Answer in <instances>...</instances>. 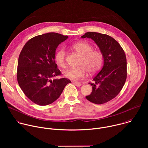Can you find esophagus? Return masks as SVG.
I'll return each instance as SVG.
<instances>
[{"mask_svg":"<svg viewBox=\"0 0 148 148\" xmlns=\"http://www.w3.org/2000/svg\"><path fill=\"white\" fill-rule=\"evenodd\" d=\"M73 83L74 85L77 87H80L81 86V83H80L79 82H73Z\"/></svg>","mask_w":148,"mask_h":148,"instance_id":"obj_1","label":"esophagus"}]
</instances>
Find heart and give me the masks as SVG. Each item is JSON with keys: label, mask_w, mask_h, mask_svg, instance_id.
I'll use <instances>...</instances> for the list:
<instances>
[{"label": "heart", "mask_w": 148, "mask_h": 148, "mask_svg": "<svg viewBox=\"0 0 148 148\" xmlns=\"http://www.w3.org/2000/svg\"><path fill=\"white\" fill-rule=\"evenodd\" d=\"M72 47L82 56L78 64L79 67L71 68L64 72L66 77L78 80L85 77L87 71L94 74L99 70L103 62V55L101 51L94 50L93 46L86 41L77 42L72 45ZM54 59L60 67L66 68V51L64 47L60 48L56 52Z\"/></svg>", "instance_id": "1"}]
</instances>
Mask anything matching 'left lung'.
I'll return each instance as SVG.
<instances>
[{
	"instance_id": "1",
	"label": "left lung",
	"mask_w": 148,
	"mask_h": 148,
	"mask_svg": "<svg viewBox=\"0 0 148 148\" xmlns=\"http://www.w3.org/2000/svg\"><path fill=\"white\" fill-rule=\"evenodd\" d=\"M82 38L93 40L103 55V65L101 70L93 78L92 91L86 98L96 104L106 103L121 91L127 76L125 53L112 37L96 32H87Z\"/></svg>"
}]
</instances>
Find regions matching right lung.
<instances>
[{
	"mask_svg": "<svg viewBox=\"0 0 148 148\" xmlns=\"http://www.w3.org/2000/svg\"><path fill=\"white\" fill-rule=\"evenodd\" d=\"M68 38L56 33H48L30 39L21 51L17 64V79L25 95L38 105H49L57 100L67 84L54 60L58 46Z\"/></svg>",
	"mask_w": 148,
	"mask_h": 148,
	"instance_id": "obj_1",
	"label": "right lung"
}]
</instances>
